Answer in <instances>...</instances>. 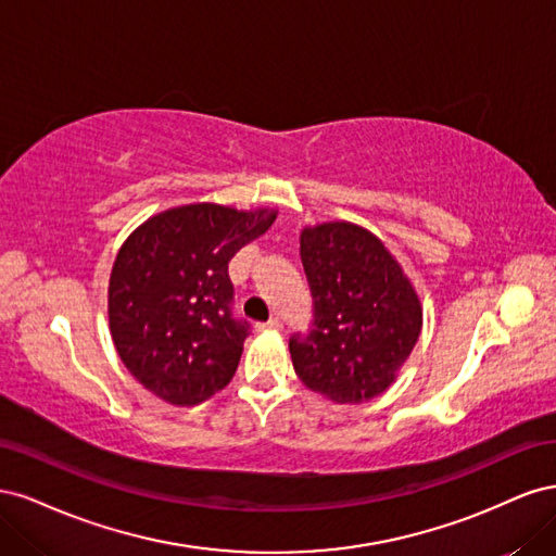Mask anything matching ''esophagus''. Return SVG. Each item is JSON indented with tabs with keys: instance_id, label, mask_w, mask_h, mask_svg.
Wrapping results in <instances>:
<instances>
[{
	"instance_id": "esophagus-1",
	"label": "esophagus",
	"mask_w": 556,
	"mask_h": 556,
	"mask_svg": "<svg viewBox=\"0 0 556 556\" xmlns=\"http://www.w3.org/2000/svg\"><path fill=\"white\" fill-rule=\"evenodd\" d=\"M257 329L262 331V329H274V331H278V329H282V323L278 317H271L268 319V323H264V325H257Z\"/></svg>"
}]
</instances>
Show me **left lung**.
<instances>
[{
  "label": "left lung",
  "instance_id": "obj_1",
  "mask_svg": "<svg viewBox=\"0 0 556 556\" xmlns=\"http://www.w3.org/2000/svg\"><path fill=\"white\" fill-rule=\"evenodd\" d=\"M301 262L315 319L290 341L299 380L333 403L390 390L422 331V304L387 245L355 223L301 229Z\"/></svg>",
  "mask_w": 556,
  "mask_h": 556
}]
</instances>
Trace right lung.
Returning <instances> with one entry per match:
<instances>
[{
  "label": "right lung",
  "instance_id": "right-lung-1",
  "mask_svg": "<svg viewBox=\"0 0 556 556\" xmlns=\"http://www.w3.org/2000/svg\"><path fill=\"white\" fill-rule=\"evenodd\" d=\"M278 211L166 208L134 229L109 278V329L127 371L172 406H197L237 374L248 323L231 317L227 264Z\"/></svg>",
  "mask_w": 556,
  "mask_h": 556
}]
</instances>
